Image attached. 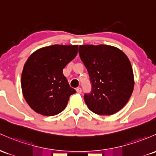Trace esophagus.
<instances>
[{"label": "esophagus", "instance_id": "esophagus-1", "mask_svg": "<svg viewBox=\"0 0 156 156\" xmlns=\"http://www.w3.org/2000/svg\"><path fill=\"white\" fill-rule=\"evenodd\" d=\"M76 92H78V94H81V92H82L81 88H80V87H78V88L76 89Z\"/></svg>", "mask_w": 156, "mask_h": 156}]
</instances>
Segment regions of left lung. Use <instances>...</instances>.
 I'll list each match as a JSON object with an SVG mask.
<instances>
[{"label": "left lung", "instance_id": "obj_1", "mask_svg": "<svg viewBox=\"0 0 156 156\" xmlns=\"http://www.w3.org/2000/svg\"><path fill=\"white\" fill-rule=\"evenodd\" d=\"M80 58L86 66L92 92L84 101L94 113L110 115L121 110L134 89L131 63L121 49L109 45H81Z\"/></svg>", "mask_w": 156, "mask_h": 156}]
</instances>
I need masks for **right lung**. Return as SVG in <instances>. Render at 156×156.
<instances>
[{"label": "right lung", "instance_id": "add662e5", "mask_svg": "<svg viewBox=\"0 0 156 156\" xmlns=\"http://www.w3.org/2000/svg\"><path fill=\"white\" fill-rule=\"evenodd\" d=\"M78 45H52L37 49L28 58L21 75L23 95L37 113L52 116L66 108L75 93L63 69L75 58Z\"/></svg>", "mask_w": 156, "mask_h": 156}]
</instances>
